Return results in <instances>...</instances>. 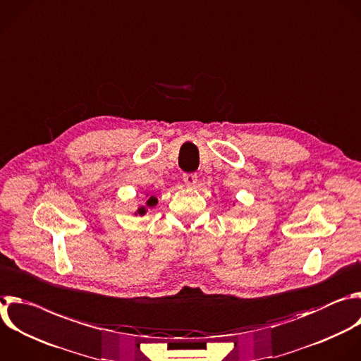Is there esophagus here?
Here are the masks:
<instances>
[{
    "mask_svg": "<svg viewBox=\"0 0 361 361\" xmlns=\"http://www.w3.org/2000/svg\"><path fill=\"white\" fill-rule=\"evenodd\" d=\"M183 181L185 183L187 187H195L197 181H198V177L195 173H187L183 176Z\"/></svg>",
    "mask_w": 361,
    "mask_h": 361,
    "instance_id": "34e87169",
    "label": "esophagus"
}]
</instances>
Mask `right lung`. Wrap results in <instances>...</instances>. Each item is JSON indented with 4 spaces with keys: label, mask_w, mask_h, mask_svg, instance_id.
Instances as JSON below:
<instances>
[{
    "label": "right lung",
    "mask_w": 361,
    "mask_h": 361,
    "mask_svg": "<svg viewBox=\"0 0 361 361\" xmlns=\"http://www.w3.org/2000/svg\"><path fill=\"white\" fill-rule=\"evenodd\" d=\"M154 205H157V197L152 195V197L147 200L146 207H150V208H152V207H154ZM146 207H140L135 214H136V215H137V214H139V215H145V214H146V211H147V209H146Z\"/></svg>",
    "instance_id": "1"
}]
</instances>
